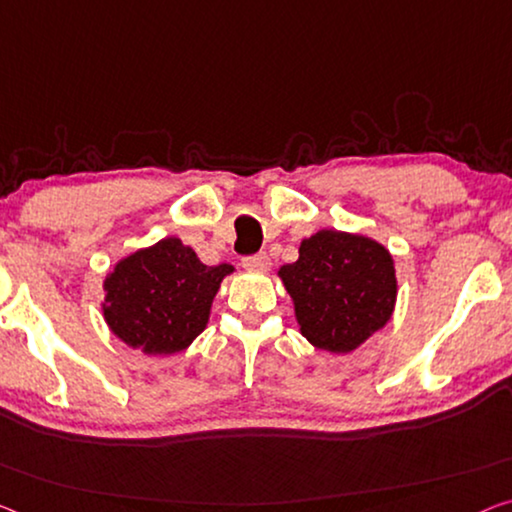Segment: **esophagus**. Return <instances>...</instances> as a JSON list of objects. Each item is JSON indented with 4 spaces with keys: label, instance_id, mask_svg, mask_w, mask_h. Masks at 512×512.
<instances>
[{
    "label": "esophagus",
    "instance_id": "34e87169",
    "mask_svg": "<svg viewBox=\"0 0 512 512\" xmlns=\"http://www.w3.org/2000/svg\"><path fill=\"white\" fill-rule=\"evenodd\" d=\"M241 264L246 266L250 271H269L271 266V257L266 253H257V255H248L241 259Z\"/></svg>",
    "mask_w": 512,
    "mask_h": 512
}]
</instances>
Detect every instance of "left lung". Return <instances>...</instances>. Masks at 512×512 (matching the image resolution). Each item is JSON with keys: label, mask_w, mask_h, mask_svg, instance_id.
<instances>
[{"label": "left lung", "mask_w": 512, "mask_h": 512, "mask_svg": "<svg viewBox=\"0 0 512 512\" xmlns=\"http://www.w3.org/2000/svg\"><path fill=\"white\" fill-rule=\"evenodd\" d=\"M312 345L347 354L393 315V257L368 236L322 230L303 239L299 259L278 271Z\"/></svg>", "instance_id": "obj_1"}]
</instances>
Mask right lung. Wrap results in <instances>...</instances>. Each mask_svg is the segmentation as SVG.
<instances>
[{
	"mask_svg": "<svg viewBox=\"0 0 512 512\" xmlns=\"http://www.w3.org/2000/svg\"><path fill=\"white\" fill-rule=\"evenodd\" d=\"M230 264L207 266L177 236L121 259L105 278V322L144 354H177L209 322V310Z\"/></svg>",
	"mask_w": 512,
	"mask_h": 512,
	"instance_id": "obj_1",
	"label": "right lung"
}]
</instances>
